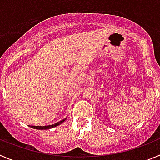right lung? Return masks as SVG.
<instances>
[{
  "label": "right lung",
  "instance_id": "add662e5",
  "mask_svg": "<svg viewBox=\"0 0 160 160\" xmlns=\"http://www.w3.org/2000/svg\"><path fill=\"white\" fill-rule=\"evenodd\" d=\"M66 119V118H64V119H62V120H61V121H59V122H56V123L52 124V125L43 126V127H42V126H31V128H34V129H38V130H48V129H50V128H55V127H57V126L60 125V124L62 123V122H64Z\"/></svg>",
  "mask_w": 160,
  "mask_h": 160
}]
</instances>
